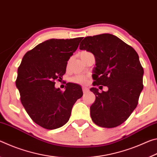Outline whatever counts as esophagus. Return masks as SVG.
Returning a JSON list of instances; mask_svg holds the SVG:
<instances>
[{
	"label": "esophagus",
	"instance_id": "obj_1",
	"mask_svg": "<svg viewBox=\"0 0 157 157\" xmlns=\"http://www.w3.org/2000/svg\"><path fill=\"white\" fill-rule=\"evenodd\" d=\"M82 90H83V92L84 93V94H86V93L89 91V88H87V87H86V86H83L82 87Z\"/></svg>",
	"mask_w": 157,
	"mask_h": 157
}]
</instances>
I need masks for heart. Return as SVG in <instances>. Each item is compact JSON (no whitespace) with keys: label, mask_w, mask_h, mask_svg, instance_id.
Instances as JSON below:
<instances>
[{"label":"heart","mask_w":157,"mask_h":157,"mask_svg":"<svg viewBox=\"0 0 157 157\" xmlns=\"http://www.w3.org/2000/svg\"><path fill=\"white\" fill-rule=\"evenodd\" d=\"M89 52L87 51H82L80 53V57H83L84 55H86L87 54H89ZM71 80H72L73 82H75V83H78V84H85L87 80V77L86 75H75L74 76L73 78H72L71 79Z\"/></svg>","instance_id":"heart-1"}]
</instances>
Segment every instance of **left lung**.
Here are the masks:
<instances>
[{"instance_id": "8db88e82", "label": "left lung", "mask_w": 157, "mask_h": 157, "mask_svg": "<svg viewBox=\"0 0 157 157\" xmlns=\"http://www.w3.org/2000/svg\"><path fill=\"white\" fill-rule=\"evenodd\" d=\"M79 49L95 57L94 86L108 87L107 91L102 93L95 87L90 89L95 95L90 107L92 121L107 128L120 125L136 107L143 89L144 71L139 55L132 46L111 34L85 37Z\"/></svg>"}]
</instances>
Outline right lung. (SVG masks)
I'll use <instances>...</instances> for the list:
<instances>
[{
	"instance_id": "add662e5",
	"label": "right lung",
	"mask_w": 157,
	"mask_h": 157,
	"mask_svg": "<svg viewBox=\"0 0 157 157\" xmlns=\"http://www.w3.org/2000/svg\"><path fill=\"white\" fill-rule=\"evenodd\" d=\"M82 39H51L42 42L25 53L18 68L16 86L21 103L32 120L45 129L64 125L74 104L83 95L78 84L67 83L64 92L55 87V81L65 74L68 61Z\"/></svg>"
}]
</instances>
